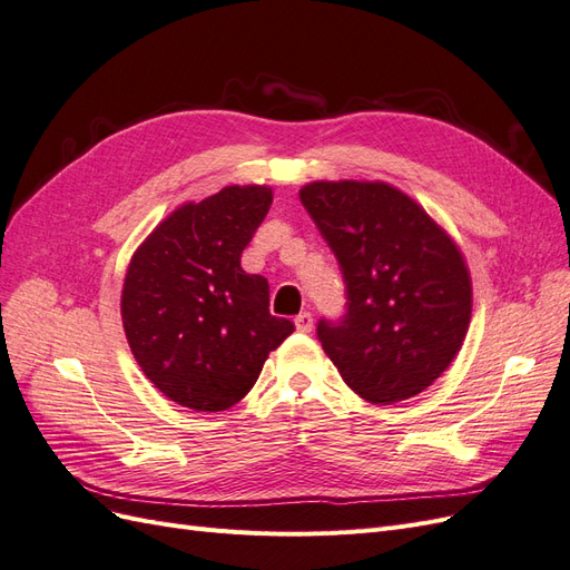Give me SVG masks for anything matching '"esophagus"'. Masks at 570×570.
I'll return each mask as SVG.
<instances>
[{
    "label": "esophagus",
    "mask_w": 570,
    "mask_h": 570,
    "mask_svg": "<svg viewBox=\"0 0 570 570\" xmlns=\"http://www.w3.org/2000/svg\"><path fill=\"white\" fill-rule=\"evenodd\" d=\"M295 327H297L299 333H312V327H314V316L308 314V312L297 314V316H295Z\"/></svg>",
    "instance_id": "34e87169"
}]
</instances>
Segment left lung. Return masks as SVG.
Wrapping results in <instances>:
<instances>
[{"mask_svg":"<svg viewBox=\"0 0 570 570\" xmlns=\"http://www.w3.org/2000/svg\"><path fill=\"white\" fill-rule=\"evenodd\" d=\"M299 199L344 281V314L316 325L344 383L375 404L433 385L471 321V278L456 245L385 183H312Z\"/></svg>","mask_w":570,"mask_h":570,"instance_id":"8db88e82","label":"left lung"}]
</instances>
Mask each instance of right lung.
Wrapping results in <instances>:
<instances>
[{
  "instance_id": "right-lung-1",
  "label": "right lung",
  "mask_w": 570,
  "mask_h": 570,
  "mask_svg": "<svg viewBox=\"0 0 570 570\" xmlns=\"http://www.w3.org/2000/svg\"><path fill=\"white\" fill-rule=\"evenodd\" d=\"M271 202L268 187L230 185L185 204L128 266L120 314L130 350L154 387L187 409L237 404L295 331L271 316L264 275L239 266Z\"/></svg>"
}]
</instances>
